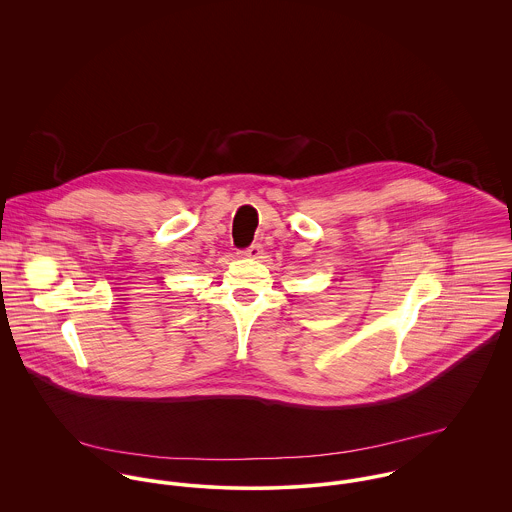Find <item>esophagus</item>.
Masks as SVG:
<instances>
[{"label": "esophagus", "instance_id": "34e87169", "mask_svg": "<svg viewBox=\"0 0 512 512\" xmlns=\"http://www.w3.org/2000/svg\"><path fill=\"white\" fill-rule=\"evenodd\" d=\"M240 254H242V256H246V258H260V256H262V244L254 242V244H250L248 248L240 250Z\"/></svg>", "mask_w": 512, "mask_h": 512}]
</instances>
